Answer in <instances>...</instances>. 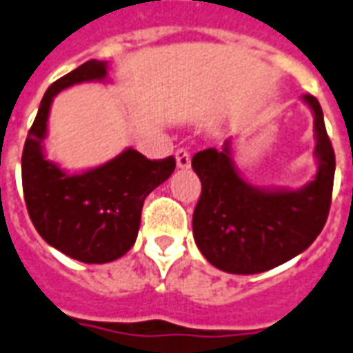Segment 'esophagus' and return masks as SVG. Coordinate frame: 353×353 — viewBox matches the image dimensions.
<instances>
[{"label": "esophagus", "mask_w": 353, "mask_h": 353, "mask_svg": "<svg viewBox=\"0 0 353 353\" xmlns=\"http://www.w3.org/2000/svg\"><path fill=\"white\" fill-rule=\"evenodd\" d=\"M174 158H176V165L180 169H188L191 165V154L185 149H179V151L174 152Z\"/></svg>", "instance_id": "obj_1"}]
</instances>
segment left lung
<instances>
[{"mask_svg": "<svg viewBox=\"0 0 353 353\" xmlns=\"http://www.w3.org/2000/svg\"><path fill=\"white\" fill-rule=\"evenodd\" d=\"M315 116V179L300 190L248 184L223 149L196 152L191 168L202 191L193 212V237L202 256L232 274H258L304 252L326 225L332 204L335 152L319 101L304 95Z\"/></svg>", "mask_w": 353, "mask_h": 353, "instance_id": "obj_1", "label": "left lung"}]
</instances>
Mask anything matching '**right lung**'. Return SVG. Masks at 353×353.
<instances>
[{
    "label": "right lung",
    "mask_w": 353,
    "mask_h": 353,
    "mask_svg": "<svg viewBox=\"0 0 353 353\" xmlns=\"http://www.w3.org/2000/svg\"><path fill=\"white\" fill-rule=\"evenodd\" d=\"M108 62L88 60L43 95L21 154L27 212L43 241L83 263H108L136 241L145 196L174 171L173 157L147 160L128 147L99 168L68 173L43 152L54 95L73 84L106 81Z\"/></svg>",
    "instance_id": "obj_1"
}]
</instances>
